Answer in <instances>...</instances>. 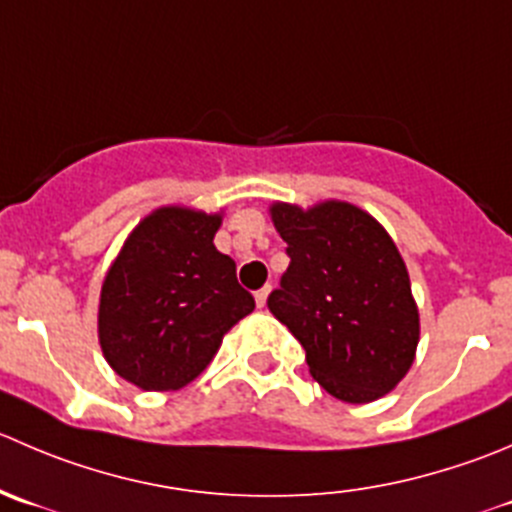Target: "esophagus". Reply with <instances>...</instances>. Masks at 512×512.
<instances>
[{
  "mask_svg": "<svg viewBox=\"0 0 512 512\" xmlns=\"http://www.w3.org/2000/svg\"><path fill=\"white\" fill-rule=\"evenodd\" d=\"M267 295H270V285H265V287H262V290H257V292H255V302H257V307H265Z\"/></svg>",
  "mask_w": 512,
  "mask_h": 512,
  "instance_id": "34e87169",
  "label": "esophagus"
}]
</instances>
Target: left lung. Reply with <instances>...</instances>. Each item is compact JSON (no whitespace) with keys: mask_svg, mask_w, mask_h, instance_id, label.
I'll return each mask as SVG.
<instances>
[{"mask_svg":"<svg viewBox=\"0 0 512 512\" xmlns=\"http://www.w3.org/2000/svg\"><path fill=\"white\" fill-rule=\"evenodd\" d=\"M290 265L270 292L272 315L305 347L310 375L337 400L372 403L410 370L418 307L398 247L347 202L272 207Z\"/></svg>","mask_w":512,"mask_h":512,"instance_id":"1","label":"left lung"}]
</instances>
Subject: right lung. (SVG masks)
<instances>
[{
	"label": "right lung",
	"instance_id": "right-lung-1",
	"mask_svg": "<svg viewBox=\"0 0 512 512\" xmlns=\"http://www.w3.org/2000/svg\"><path fill=\"white\" fill-rule=\"evenodd\" d=\"M220 215L162 207L137 225L99 297V345L112 370L142 390L195 380L222 335L255 310L235 260L212 245Z\"/></svg>",
	"mask_w": 512,
	"mask_h": 512
}]
</instances>
